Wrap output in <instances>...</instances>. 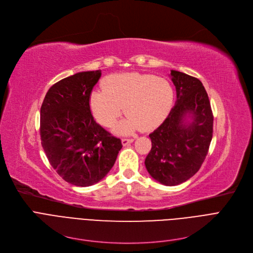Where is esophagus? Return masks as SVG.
Listing matches in <instances>:
<instances>
[{
  "label": "esophagus",
  "instance_id": "esophagus-1",
  "mask_svg": "<svg viewBox=\"0 0 253 253\" xmlns=\"http://www.w3.org/2000/svg\"><path fill=\"white\" fill-rule=\"evenodd\" d=\"M134 141V138H123L122 139V144L124 145V147H126V145L130 144L131 142Z\"/></svg>",
  "mask_w": 253,
  "mask_h": 253
}]
</instances>
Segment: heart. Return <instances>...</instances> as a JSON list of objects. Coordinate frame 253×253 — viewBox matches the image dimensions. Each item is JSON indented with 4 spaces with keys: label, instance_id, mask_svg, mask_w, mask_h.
Segmentation results:
<instances>
[{
    "label": "heart",
    "instance_id": "heart-1",
    "mask_svg": "<svg viewBox=\"0 0 253 253\" xmlns=\"http://www.w3.org/2000/svg\"><path fill=\"white\" fill-rule=\"evenodd\" d=\"M173 99L174 91L167 79L127 73L106 78L104 90L91 94L90 105L97 121L105 127L117 122L124 106L128 117L116 127V132L128 134L157 126L168 115Z\"/></svg>",
    "mask_w": 253,
    "mask_h": 253
}]
</instances>
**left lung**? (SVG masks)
Returning <instances> with one entry per match:
<instances>
[{
	"label": "left lung",
	"mask_w": 253,
	"mask_h": 253,
	"mask_svg": "<svg viewBox=\"0 0 253 253\" xmlns=\"http://www.w3.org/2000/svg\"><path fill=\"white\" fill-rule=\"evenodd\" d=\"M170 75L177 100L150 134L152 149L144 164L157 181L177 185L194 176L203 164L213 133V114L200 80L177 71Z\"/></svg>",
	"instance_id": "8db88e82"
}]
</instances>
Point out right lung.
<instances>
[{
  "instance_id": "add662e5",
  "label": "right lung",
  "mask_w": 253,
  "mask_h": 253,
  "mask_svg": "<svg viewBox=\"0 0 253 253\" xmlns=\"http://www.w3.org/2000/svg\"><path fill=\"white\" fill-rule=\"evenodd\" d=\"M101 72H82L64 78L47 92L41 106L40 135L51 166L65 181L89 187L114 166L121 139L95 122L90 95Z\"/></svg>"
}]
</instances>
